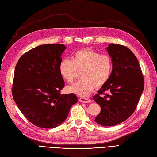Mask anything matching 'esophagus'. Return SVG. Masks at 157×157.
I'll list each match as a JSON object with an SVG mask.
<instances>
[{"label": "esophagus", "instance_id": "34e87169", "mask_svg": "<svg viewBox=\"0 0 157 157\" xmlns=\"http://www.w3.org/2000/svg\"><path fill=\"white\" fill-rule=\"evenodd\" d=\"M79 101L81 102H83V103H90L91 100L87 97H82L79 98Z\"/></svg>", "mask_w": 157, "mask_h": 157}]
</instances>
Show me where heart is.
Masks as SVG:
<instances>
[{"mask_svg":"<svg viewBox=\"0 0 157 157\" xmlns=\"http://www.w3.org/2000/svg\"><path fill=\"white\" fill-rule=\"evenodd\" d=\"M113 63L110 56L100 54L90 49L75 52L72 60L65 59L59 63V70L61 77L67 83H72L78 71H81L82 79L66 88L68 93L80 97H87L96 87L107 83L112 72Z\"/></svg>","mask_w":157,"mask_h":157,"instance_id":"1","label":"heart"}]
</instances>
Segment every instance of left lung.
Segmentation results:
<instances>
[{
    "instance_id": "1",
    "label": "left lung",
    "mask_w": 157,
    "mask_h": 157,
    "mask_svg": "<svg viewBox=\"0 0 157 157\" xmlns=\"http://www.w3.org/2000/svg\"><path fill=\"white\" fill-rule=\"evenodd\" d=\"M106 49L112 60V74L93 100L101 107L96 123L112 126L123 122L134 112L143 93L144 79L138 60L130 49L110 44ZM105 91L110 94H105Z\"/></svg>"
}]
</instances>
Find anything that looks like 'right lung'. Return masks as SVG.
<instances>
[{
  "label": "right lung",
  "mask_w": 157,
  "mask_h": 157,
  "mask_svg": "<svg viewBox=\"0 0 157 157\" xmlns=\"http://www.w3.org/2000/svg\"><path fill=\"white\" fill-rule=\"evenodd\" d=\"M65 49L61 44L39 45L23 54L15 68L13 100L25 117L40 128L63 123L78 102L75 94L60 93L64 82L59 66Z\"/></svg>",
  "instance_id": "obj_1"
}]
</instances>
